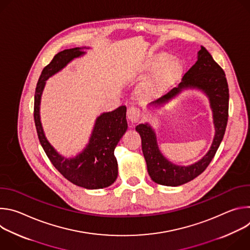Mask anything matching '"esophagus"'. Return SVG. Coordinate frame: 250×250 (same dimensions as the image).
<instances>
[{
	"mask_svg": "<svg viewBox=\"0 0 250 250\" xmlns=\"http://www.w3.org/2000/svg\"><path fill=\"white\" fill-rule=\"evenodd\" d=\"M126 117L130 123H137L140 119V111L135 106H129L126 112Z\"/></svg>",
	"mask_w": 250,
	"mask_h": 250,
	"instance_id": "34e87169",
	"label": "esophagus"
}]
</instances>
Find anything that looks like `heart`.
<instances>
[{
	"mask_svg": "<svg viewBox=\"0 0 250 250\" xmlns=\"http://www.w3.org/2000/svg\"><path fill=\"white\" fill-rule=\"evenodd\" d=\"M145 72H154L142 85L141 92L151 98L161 96L167 89L180 79L183 73V63L173 59L167 52H160L150 58L145 66Z\"/></svg>",
	"mask_w": 250,
	"mask_h": 250,
	"instance_id": "heart-1",
	"label": "heart"
}]
</instances>
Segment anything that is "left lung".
<instances>
[{"instance_id":"1","label":"left lung","mask_w":250,"mask_h":250,"mask_svg":"<svg viewBox=\"0 0 250 250\" xmlns=\"http://www.w3.org/2000/svg\"><path fill=\"white\" fill-rule=\"evenodd\" d=\"M197 62L187 71L178 88L152 102L157 105L168 102L186 88H197L207 94L212 110L216 134L208 152L197 163L190 166H177L169 162L159 151L156 136L148 124L136 125L140 134L142 152H144L147 171L151 179L164 186H180L203 173L215 156L224 138L229 119V85L223 68L213 60L208 51L202 46L198 53Z\"/></svg>"}]
</instances>
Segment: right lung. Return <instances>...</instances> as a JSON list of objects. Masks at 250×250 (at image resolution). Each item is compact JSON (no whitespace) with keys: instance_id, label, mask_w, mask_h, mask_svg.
Returning a JSON list of instances; mask_svg holds the SVG:
<instances>
[{"instance_id":"1","label":"right lung","mask_w":250,"mask_h":250,"mask_svg":"<svg viewBox=\"0 0 250 250\" xmlns=\"http://www.w3.org/2000/svg\"><path fill=\"white\" fill-rule=\"evenodd\" d=\"M81 48L65 49L57 53L46 65L39 79L34 94L33 117L41 145L52 165L68 181L86 189H102L111 186L118 177L115 148L127 128L126 108L121 105L113 112L102 114L96 121L87 147L75 158L66 159L50 146L40 118V104L45 80L61 70L73 58L83 55Z\"/></svg>"}]
</instances>
